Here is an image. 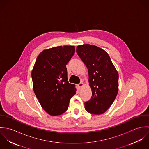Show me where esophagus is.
Instances as JSON below:
<instances>
[{
  "instance_id": "esophagus-1",
  "label": "esophagus",
  "mask_w": 149,
  "mask_h": 149,
  "mask_svg": "<svg viewBox=\"0 0 149 149\" xmlns=\"http://www.w3.org/2000/svg\"><path fill=\"white\" fill-rule=\"evenodd\" d=\"M84 85V84L82 83V82H81V83H80L79 84H78V86H79V88H81Z\"/></svg>"
}]
</instances>
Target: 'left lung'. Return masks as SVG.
Returning a JSON list of instances; mask_svg holds the SVG:
<instances>
[{"instance_id":"8db88e82","label":"left lung","mask_w":149,"mask_h":149,"mask_svg":"<svg viewBox=\"0 0 149 149\" xmlns=\"http://www.w3.org/2000/svg\"><path fill=\"white\" fill-rule=\"evenodd\" d=\"M76 52L88 68L92 93L91 99L84 103L85 109L91 114H102L111 107L117 96L118 73L108 53L96 46L79 45Z\"/></svg>"}]
</instances>
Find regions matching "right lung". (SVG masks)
Masks as SVG:
<instances>
[{
  "label": "right lung",
  "instance_id": "1",
  "mask_svg": "<svg viewBox=\"0 0 149 149\" xmlns=\"http://www.w3.org/2000/svg\"><path fill=\"white\" fill-rule=\"evenodd\" d=\"M74 46H64L43 50L31 72L33 89L43 109L49 115L63 114L76 94L74 84L68 81L66 64L74 55Z\"/></svg>",
  "mask_w": 149,
  "mask_h": 149
}]
</instances>
